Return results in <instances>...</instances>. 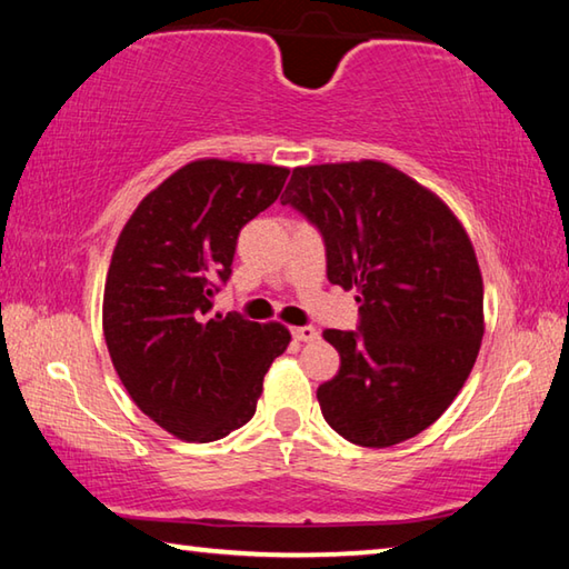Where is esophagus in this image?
Segmentation results:
<instances>
[{"label":"esophagus","instance_id":"34e87169","mask_svg":"<svg viewBox=\"0 0 569 569\" xmlns=\"http://www.w3.org/2000/svg\"><path fill=\"white\" fill-rule=\"evenodd\" d=\"M291 333H293L296 341H306V343L319 339V331H316L313 326H298V329H293Z\"/></svg>","mask_w":569,"mask_h":569}]
</instances>
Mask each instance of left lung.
Segmentation results:
<instances>
[{"label": "left lung", "mask_w": 569, "mask_h": 569, "mask_svg": "<svg viewBox=\"0 0 569 569\" xmlns=\"http://www.w3.org/2000/svg\"><path fill=\"white\" fill-rule=\"evenodd\" d=\"M281 203L321 230L329 281L359 293V331H323L341 356L316 391L323 419L359 447L421 435L465 387L485 336V286L465 226L379 160L296 168Z\"/></svg>", "instance_id": "8db88e82"}]
</instances>
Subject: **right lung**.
<instances>
[{"label":"right lung","instance_id":"add662e5","mask_svg":"<svg viewBox=\"0 0 569 569\" xmlns=\"http://www.w3.org/2000/svg\"><path fill=\"white\" fill-rule=\"evenodd\" d=\"M288 168L192 160L134 208L104 281L102 331L130 399L182 441H216L256 413L291 333L210 313L238 233L276 203Z\"/></svg>","mask_w":569,"mask_h":569}]
</instances>
